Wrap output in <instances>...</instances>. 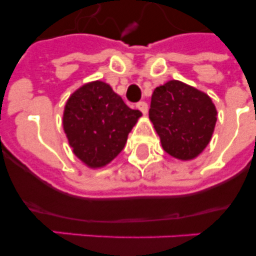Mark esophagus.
<instances>
[{
	"mask_svg": "<svg viewBox=\"0 0 256 256\" xmlns=\"http://www.w3.org/2000/svg\"><path fill=\"white\" fill-rule=\"evenodd\" d=\"M136 108H138L142 114H146V112H148V104L144 102V101H140V102H137Z\"/></svg>",
	"mask_w": 256,
	"mask_h": 256,
	"instance_id": "1",
	"label": "esophagus"
}]
</instances>
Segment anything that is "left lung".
Returning <instances> with one entry per match:
<instances>
[{
  "mask_svg": "<svg viewBox=\"0 0 256 256\" xmlns=\"http://www.w3.org/2000/svg\"><path fill=\"white\" fill-rule=\"evenodd\" d=\"M148 116L162 148L180 160L194 159L206 148L216 123L212 98L180 80L155 88Z\"/></svg>",
  "mask_w": 256,
  "mask_h": 256,
  "instance_id": "1",
  "label": "left lung"
}]
</instances>
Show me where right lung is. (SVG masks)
<instances>
[{"instance_id": "add662e5", "label": "right lung", "mask_w": 256, "mask_h": 256, "mask_svg": "<svg viewBox=\"0 0 256 256\" xmlns=\"http://www.w3.org/2000/svg\"><path fill=\"white\" fill-rule=\"evenodd\" d=\"M142 115L124 104L106 83L92 82L69 97L62 126L73 152L91 168L112 162Z\"/></svg>"}]
</instances>
